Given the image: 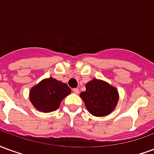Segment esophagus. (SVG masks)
<instances>
[{
    "mask_svg": "<svg viewBox=\"0 0 154 154\" xmlns=\"http://www.w3.org/2000/svg\"><path fill=\"white\" fill-rule=\"evenodd\" d=\"M72 91H73L75 94H78L79 93V89H78V88H73V89H72Z\"/></svg>",
    "mask_w": 154,
    "mask_h": 154,
    "instance_id": "1",
    "label": "esophagus"
}]
</instances>
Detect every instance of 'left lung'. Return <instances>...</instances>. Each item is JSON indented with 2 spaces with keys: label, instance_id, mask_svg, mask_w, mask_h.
Masks as SVG:
<instances>
[{
  "label": "left lung",
  "instance_id": "8db88e82",
  "mask_svg": "<svg viewBox=\"0 0 154 154\" xmlns=\"http://www.w3.org/2000/svg\"><path fill=\"white\" fill-rule=\"evenodd\" d=\"M80 97L88 111L95 116H105L115 109L119 96L116 88L103 81L93 79L86 85Z\"/></svg>",
  "mask_w": 154,
  "mask_h": 154
}]
</instances>
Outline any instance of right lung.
I'll use <instances>...</instances> for the list:
<instances>
[{
	"instance_id": "add662e5",
	"label": "right lung",
	"mask_w": 154,
	"mask_h": 154,
	"mask_svg": "<svg viewBox=\"0 0 154 154\" xmlns=\"http://www.w3.org/2000/svg\"><path fill=\"white\" fill-rule=\"evenodd\" d=\"M70 93V87L67 84L50 77L43 80L32 88L29 99L38 110L51 112L57 110L62 100Z\"/></svg>"
}]
</instances>
